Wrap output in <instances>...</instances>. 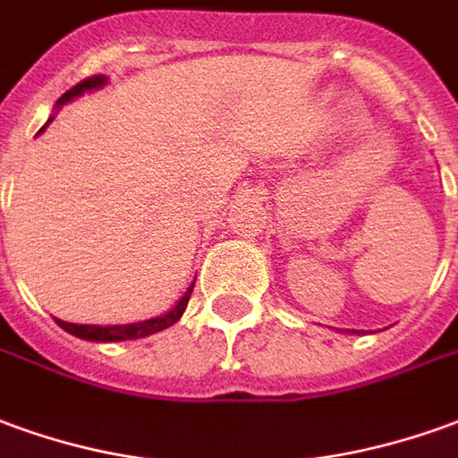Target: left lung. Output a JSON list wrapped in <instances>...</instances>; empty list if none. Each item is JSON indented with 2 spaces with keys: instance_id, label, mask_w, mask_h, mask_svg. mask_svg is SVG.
Here are the masks:
<instances>
[{
  "instance_id": "1",
  "label": "left lung",
  "mask_w": 458,
  "mask_h": 458,
  "mask_svg": "<svg viewBox=\"0 0 458 458\" xmlns=\"http://www.w3.org/2000/svg\"><path fill=\"white\" fill-rule=\"evenodd\" d=\"M344 332H352V335H360V329H344Z\"/></svg>"
}]
</instances>
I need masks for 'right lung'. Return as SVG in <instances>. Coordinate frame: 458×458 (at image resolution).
Listing matches in <instances>:
<instances>
[{"instance_id":"add662e5","label":"right lung","mask_w":458,"mask_h":458,"mask_svg":"<svg viewBox=\"0 0 458 458\" xmlns=\"http://www.w3.org/2000/svg\"><path fill=\"white\" fill-rule=\"evenodd\" d=\"M106 84V76H91V79H86L81 84H76L73 89H69L66 94L56 101V111L62 106H66L69 101L73 98H79V96H84L86 91H94L98 86ZM54 116L44 123V129L49 126ZM41 129V131H44ZM39 131V133H41ZM193 284L196 280L191 283V287L185 290L183 297L175 302L168 312H163L158 318H151V319H143V322H129V325H73V322H64V319H56V325L62 329H66L69 335L73 337H79V340H89V342H126V340H140V337H148V335H156V332H161V329L171 327L175 325L181 315L185 312V307H188V300H191V293H193Z\"/></svg>"}]
</instances>
